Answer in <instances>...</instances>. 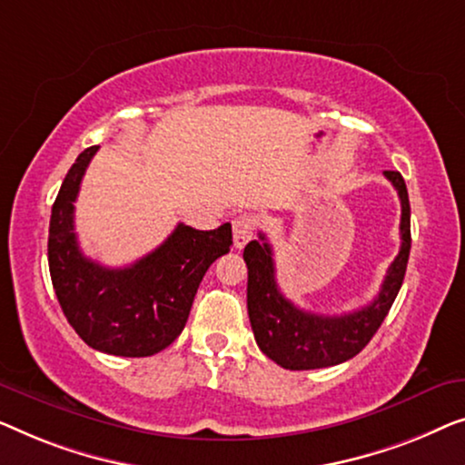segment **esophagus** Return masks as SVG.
Here are the masks:
<instances>
[{
    "label": "esophagus",
    "mask_w": 465,
    "mask_h": 465,
    "mask_svg": "<svg viewBox=\"0 0 465 465\" xmlns=\"http://www.w3.org/2000/svg\"><path fill=\"white\" fill-rule=\"evenodd\" d=\"M233 227V244L235 248H244L248 242L252 240L254 227H257V221H254L252 214H240L232 221Z\"/></svg>",
    "instance_id": "34e87169"
}]
</instances>
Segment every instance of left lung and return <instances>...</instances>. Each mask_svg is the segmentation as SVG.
I'll list each match as a JSON object with an SVG mask.
<instances>
[{"label":"left lung","instance_id":"left-lung-1","mask_svg":"<svg viewBox=\"0 0 465 465\" xmlns=\"http://www.w3.org/2000/svg\"><path fill=\"white\" fill-rule=\"evenodd\" d=\"M383 174L396 187L402 206L401 252L391 261L379 295L361 310L343 316H322L301 310L278 289L273 252L265 235L259 233V240L246 244L248 318L261 351L282 369L310 371L350 361L362 351L388 316L409 263L411 204L402 174L396 170H385Z\"/></svg>","mask_w":465,"mask_h":465}]
</instances>
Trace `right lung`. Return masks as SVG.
<instances>
[{
    "label": "right lung",
    "instance_id": "right-lung-1",
    "mask_svg": "<svg viewBox=\"0 0 465 465\" xmlns=\"http://www.w3.org/2000/svg\"><path fill=\"white\" fill-rule=\"evenodd\" d=\"M96 149L88 147L77 155L52 204V286L69 324L90 348L111 356H153L185 329L206 270L230 252L232 225L200 232L179 223L164 244L128 267H104L84 257L74 202Z\"/></svg>",
    "mask_w": 465,
    "mask_h": 465
}]
</instances>
